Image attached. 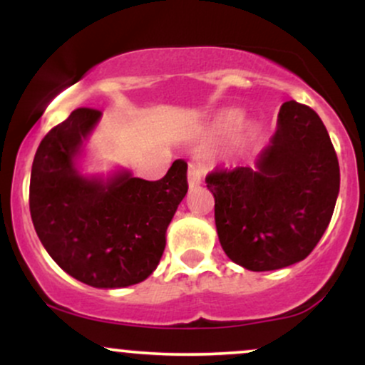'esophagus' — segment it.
I'll return each instance as SVG.
<instances>
[{"mask_svg":"<svg viewBox=\"0 0 365 365\" xmlns=\"http://www.w3.org/2000/svg\"><path fill=\"white\" fill-rule=\"evenodd\" d=\"M206 173H207V170L202 163H195V161L188 163L187 177H188V185H190V188L200 185L204 177H206Z\"/></svg>","mask_w":365,"mask_h":365,"instance_id":"obj_1","label":"esophagus"}]
</instances>
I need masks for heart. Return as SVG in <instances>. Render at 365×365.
<instances>
[{
  "instance_id": "heart-1",
  "label": "heart",
  "mask_w": 365,
  "mask_h": 365,
  "mask_svg": "<svg viewBox=\"0 0 365 365\" xmlns=\"http://www.w3.org/2000/svg\"><path fill=\"white\" fill-rule=\"evenodd\" d=\"M237 121H238V116L235 115V113H232V115L225 116V118L221 120V127L230 128V127H233V125H237Z\"/></svg>"
}]
</instances>
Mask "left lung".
Wrapping results in <instances>:
<instances>
[{"label":"left lung","instance_id":"left-lung-1","mask_svg":"<svg viewBox=\"0 0 365 365\" xmlns=\"http://www.w3.org/2000/svg\"><path fill=\"white\" fill-rule=\"evenodd\" d=\"M255 166L206 177L217 237L245 269H282L307 257L328 228L340 192L338 158L317 113L288 101Z\"/></svg>","mask_w":365,"mask_h":365}]
</instances>
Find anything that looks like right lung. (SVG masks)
<instances>
[{
    "mask_svg": "<svg viewBox=\"0 0 365 365\" xmlns=\"http://www.w3.org/2000/svg\"><path fill=\"white\" fill-rule=\"evenodd\" d=\"M101 111L78 108L41 140L29 206L41 244L65 273L96 288L144 282L165 252L166 228L188 190L187 163L161 180L87 178L75 168Z\"/></svg>",
    "mask_w": 365,
    "mask_h": 365,
    "instance_id": "right-lung-1",
    "label": "right lung"
}]
</instances>
